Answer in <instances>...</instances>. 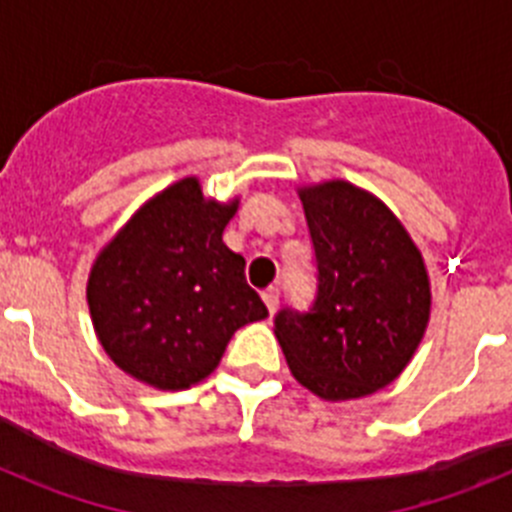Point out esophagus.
<instances>
[{
    "label": "esophagus",
    "instance_id": "esophagus-1",
    "mask_svg": "<svg viewBox=\"0 0 512 512\" xmlns=\"http://www.w3.org/2000/svg\"><path fill=\"white\" fill-rule=\"evenodd\" d=\"M264 305L269 307V312H274L277 310V305H279V289L277 287H269V289H264Z\"/></svg>",
    "mask_w": 512,
    "mask_h": 512
}]
</instances>
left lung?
<instances>
[{
	"label": "left lung",
	"instance_id": "obj_1",
	"mask_svg": "<svg viewBox=\"0 0 512 512\" xmlns=\"http://www.w3.org/2000/svg\"><path fill=\"white\" fill-rule=\"evenodd\" d=\"M318 261L307 312L282 310L274 336L289 372L320 400L366 397L395 382L431 318L423 253L395 212L343 179L297 189Z\"/></svg>",
	"mask_w": 512,
	"mask_h": 512
}]
</instances>
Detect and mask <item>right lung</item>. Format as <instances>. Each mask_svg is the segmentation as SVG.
<instances>
[{"label": "right lung", "mask_w": 512, "mask_h": 512, "mask_svg": "<svg viewBox=\"0 0 512 512\" xmlns=\"http://www.w3.org/2000/svg\"><path fill=\"white\" fill-rule=\"evenodd\" d=\"M238 205L205 197L200 179L184 176L97 253L89 315L122 372L156 390H187L215 372L235 330L269 315L246 284V259L223 243Z\"/></svg>", "instance_id": "right-lung-1"}]
</instances>
